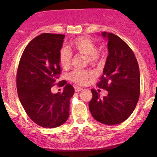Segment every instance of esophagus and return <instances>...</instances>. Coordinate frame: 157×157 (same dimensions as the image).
<instances>
[{"label":"esophagus","mask_w":157,"mask_h":157,"mask_svg":"<svg viewBox=\"0 0 157 157\" xmlns=\"http://www.w3.org/2000/svg\"><path fill=\"white\" fill-rule=\"evenodd\" d=\"M82 89H83L82 88H81V87H78V86L75 87V91H76V92L80 91H81V90H82Z\"/></svg>","instance_id":"34e87169"}]
</instances>
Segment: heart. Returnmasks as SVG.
<instances>
[{
    "mask_svg": "<svg viewBox=\"0 0 157 157\" xmlns=\"http://www.w3.org/2000/svg\"><path fill=\"white\" fill-rule=\"evenodd\" d=\"M70 46L80 54L86 56L90 63L96 64L101 61V56L97 52V46L91 38L86 36L76 38L71 43ZM71 56V53L67 48H63L60 50L59 61L62 67L68 68L70 66ZM93 76L92 72L76 69L71 73L70 78L79 85H85L88 82V79Z\"/></svg>",
    "mask_w": 157,
    "mask_h": 157,
    "instance_id": "heart-1",
    "label": "heart"
}]
</instances>
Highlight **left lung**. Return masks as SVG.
Returning a JSON list of instances; mask_svg holds the SVG:
<instances>
[{"label": "left lung", "instance_id": "1", "mask_svg": "<svg viewBox=\"0 0 157 157\" xmlns=\"http://www.w3.org/2000/svg\"><path fill=\"white\" fill-rule=\"evenodd\" d=\"M102 36L108 40L109 56L97 86L108 91V95L101 98L92 89L89 106L96 121L114 125L127 119L136 108L140 94V73L134 52L121 38L106 32Z\"/></svg>", "mask_w": 157, "mask_h": 157}]
</instances>
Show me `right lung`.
Instances as JSON below:
<instances>
[{"label":"right lung","mask_w":157,"mask_h":157,"mask_svg":"<svg viewBox=\"0 0 157 157\" xmlns=\"http://www.w3.org/2000/svg\"><path fill=\"white\" fill-rule=\"evenodd\" d=\"M65 35L42 33L23 51L19 61L16 86L20 101L28 116L38 126L55 128L67 121L74 89L59 81L61 69L59 54ZM66 84L62 93L53 94L51 87Z\"/></svg>","instance_id":"1"}]
</instances>
